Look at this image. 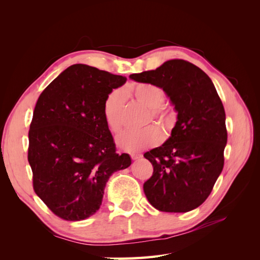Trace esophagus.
<instances>
[{"label": "esophagus", "mask_w": 260, "mask_h": 260, "mask_svg": "<svg viewBox=\"0 0 260 260\" xmlns=\"http://www.w3.org/2000/svg\"><path fill=\"white\" fill-rule=\"evenodd\" d=\"M141 157H142V155L141 154H136V153H132L131 154V158L135 160V159H139V158H141Z\"/></svg>", "instance_id": "1"}]
</instances>
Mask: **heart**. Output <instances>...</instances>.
Returning <instances> with one entry per match:
<instances>
[{
  "label": "heart",
  "instance_id": "b5f03b06",
  "mask_svg": "<svg viewBox=\"0 0 260 260\" xmlns=\"http://www.w3.org/2000/svg\"><path fill=\"white\" fill-rule=\"evenodd\" d=\"M127 94L148 108L149 114L146 117V123L155 120L166 132L174 128L176 117L174 112L162 106L165 92L160 86L148 82L135 83L128 86ZM124 102V94L120 90L111 91L104 99L102 113L107 128L112 132H118L122 127ZM161 139V130L155 124H149L142 129H130L121 132L117 137V144L127 152H139L157 145Z\"/></svg>",
  "mask_w": 260,
  "mask_h": 260
}]
</instances>
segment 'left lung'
I'll use <instances>...</instances> for the list:
<instances>
[{
    "instance_id": "1",
    "label": "left lung",
    "mask_w": 260,
    "mask_h": 260,
    "mask_svg": "<svg viewBox=\"0 0 260 260\" xmlns=\"http://www.w3.org/2000/svg\"><path fill=\"white\" fill-rule=\"evenodd\" d=\"M130 78L160 86L178 112L171 137L144 154L154 168L143 184L147 201L166 212L198 208L211 193L224 164L225 113L214 83L184 59L167 60Z\"/></svg>"
}]
</instances>
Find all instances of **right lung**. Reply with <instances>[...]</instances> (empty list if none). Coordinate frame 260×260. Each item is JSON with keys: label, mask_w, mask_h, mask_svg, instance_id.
<instances>
[{"label": "right lung", "mask_w": 260, "mask_h": 260, "mask_svg": "<svg viewBox=\"0 0 260 260\" xmlns=\"http://www.w3.org/2000/svg\"><path fill=\"white\" fill-rule=\"evenodd\" d=\"M83 64L64 70L39 96L29 129L28 161L36 194L54 215L80 221L99 210L107 180L128 168L102 113L107 94L125 82Z\"/></svg>", "instance_id": "1"}]
</instances>
